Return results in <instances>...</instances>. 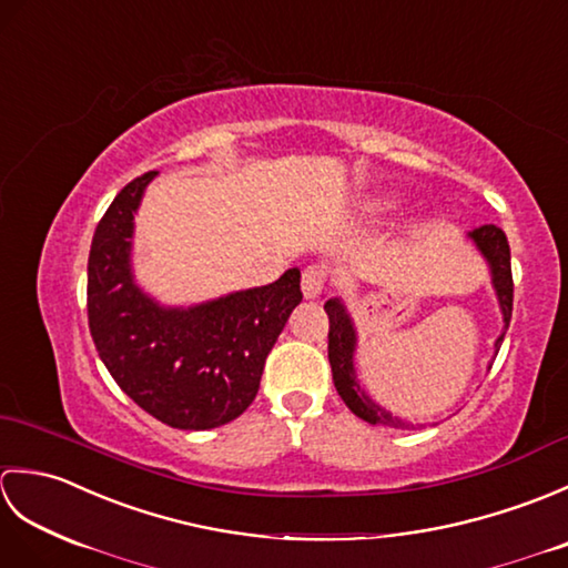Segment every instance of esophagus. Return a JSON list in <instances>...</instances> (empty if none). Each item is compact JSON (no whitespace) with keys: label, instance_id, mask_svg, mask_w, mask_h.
<instances>
[{"label":"esophagus","instance_id":"esophagus-1","mask_svg":"<svg viewBox=\"0 0 568 568\" xmlns=\"http://www.w3.org/2000/svg\"><path fill=\"white\" fill-rule=\"evenodd\" d=\"M324 285H327V273L320 265H310L303 271V295L307 300H317L324 293Z\"/></svg>","mask_w":568,"mask_h":568}]
</instances>
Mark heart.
<instances>
[{
  "instance_id": "obj_1",
  "label": "heart",
  "mask_w": 568,
  "mask_h": 568,
  "mask_svg": "<svg viewBox=\"0 0 568 568\" xmlns=\"http://www.w3.org/2000/svg\"><path fill=\"white\" fill-rule=\"evenodd\" d=\"M376 207H378V210H388V207H390V202H385V200H383V202H378V204H376Z\"/></svg>"
}]
</instances>
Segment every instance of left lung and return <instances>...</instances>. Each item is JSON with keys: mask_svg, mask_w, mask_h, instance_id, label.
I'll list each match as a JSON object with an SVG mask.
<instances>
[{"mask_svg": "<svg viewBox=\"0 0 568 568\" xmlns=\"http://www.w3.org/2000/svg\"><path fill=\"white\" fill-rule=\"evenodd\" d=\"M470 241H474L476 248L480 251V256L486 258L488 268H490V283L493 291L498 295V305H500V315L505 327L500 336L493 344L498 356V348L505 339V329H508L510 317H513V271H510V246H508V236H505L503 229L496 224H484L474 229V232L466 234ZM324 310L329 315V364H332V376H334V388L342 395V400L346 407L361 419H366L368 425H381V427H395V429H409L415 425H409L407 419H400L397 415L388 413V409L381 407L373 397L361 388L358 376H356V366H354V356H356V346H358V334H356V324L348 315L346 305L339 297H332L324 303ZM490 371V364H488Z\"/></svg>", "mask_w": 568, "mask_h": 568, "instance_id": "1", "label": "left lung"}]
</instances>
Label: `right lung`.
Here are the masks:
<instances>
[{
	"instance_id": "1",
	"label": "right lung",
	"mask_w": 568,
	"mask_h": 568,
	"mask_svg": "<svg viewBox=\"0 0 568 568\" xmlns=\"http://www.w3.org/2000/svg\"><path fill=\"white\" fill-rule=\"evenodd\" d=\"M155 171L119 192L94 229L88 261L90 334L131 400L175 429H214L258 393L265 356L303 300L300 271L190 307H168L136 283L134 214Z\"/></svg>"
}]
</instances>
